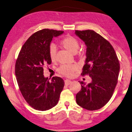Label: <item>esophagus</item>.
<instances>
[{
    "label": "esophagus",
    "mask_w": 132,
    "mask_h": 132,
    "mask_svg": "<svg viewBox=\"0 0 132 132\" xmlns=\"http://www.w3.org/2000/svg\"><path fill=\"white\" fill-rule=\"evenodd\" d=\"M71 83V81L70 80H68V79H66V80H65V84L66 85H69Z\"/></svg>",
    "instance_id": "esophagus-1"
}]
</instances>
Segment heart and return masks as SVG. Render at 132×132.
<instances>
[{"mask_svg":"<svg viewBox=\"0 0 132 132\" xmlns=\"http://www.w3.org/2000/svg\"><path fill=\"white\" fill-rule=\"evenodd\" d=\"M60 45L67 50L70 51L73 54L77 53L79 47L78 40L72 36L68 35L60 41ZM57 48L54 45L52 44L50 47L49 57L52 62L56 61ZM77 70V67L74 65H64L59 69V72L62 75L67 77H72L74 72Z\"/></svg>","mask_w":132,"mask_h":132,"instance_id":"1","label":"heart"}]
</instances>
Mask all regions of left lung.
<instances>
[{"mask_svg": "<svg viewBox=\"0 0 132 132\" xmlns=\"http://www.w3.org/2000/svg\"><path fill=\"white\" fill-rule=\"evenodd\" d=\"M75 34L86 46L85 64L81 75H88L92 82L81 81V89L76 95L77 104L95 111L111 99L118 83L120 64L115 50L108 41L94 30H75Z\"/></svg>", "mask_w": 132, "mask_h": 132, "instance_id": "obj_1", "label": "left lung"}]
</instances>
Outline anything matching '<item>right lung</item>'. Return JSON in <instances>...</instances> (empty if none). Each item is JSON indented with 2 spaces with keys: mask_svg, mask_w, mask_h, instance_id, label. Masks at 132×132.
I'll return each instance as SVG.
<instances>
[{
  "mask_svg": "<svg viewBox=\"0 0 132 132\" xmlns=\"http://www.w3.org/2000/svg\"><path fill=\"white\" fill-rule=\"evenodd\" d=\"M63 31L45 29L30 37L21 48L15 64V74L23 98L30 106L47 111L55 106L63 89L64 81L54 77H44V67L50 65L49 49L53 38Z\"/></svg>",
  "mask_w": 132,
  "mask_h": 132,
  "instance_id": "1",
  "label": "right lung"
}]
</instances>
